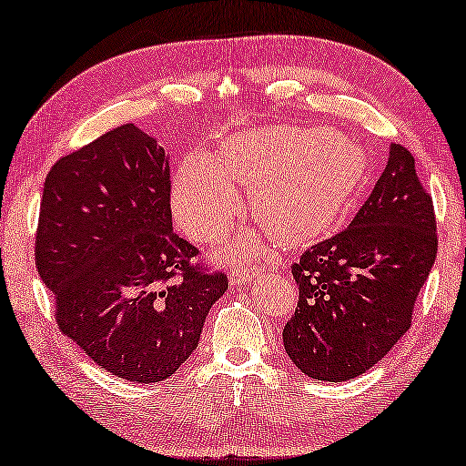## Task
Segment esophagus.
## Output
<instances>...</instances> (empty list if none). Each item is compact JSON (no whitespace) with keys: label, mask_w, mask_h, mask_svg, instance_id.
<instances>
[{"label":"esophagus","mask_w":466,"mask_h":466,"mask_svg":"<svg viewBox=\"0 0 466 466\" xmlns=\"http://www.w3.org/2000/svg\"><path fill=\"white\" fill-rule=\"evenodd\" d=\"M262 270L264 268H260V267H248V264H241V267H235L231 270V277H228V281H231L233 285H241V283L249 281V279H252V275L262 273Z\"/></svg>","instance_id":"1"}]
</instances>
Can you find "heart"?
<instances>
[{
	"instance_id": "obj_1",
	"label": "heart",
	"mask_w": 466,
	"mask_h": 466,
	"mask_svg": "<svg viewBox=\"0 0 466 466\" xmlns=\"http://www.w3.org/2000/svg\"><path fill=\"white\" fill-rule=\"evenodd\" d=\"M360 143L327 128L268 127L191 156L173 185V210L193 241L223 235L241 208L233 185H249V214L283 246L327 235L367 181Z\"/></svg>"
}]
</instances>
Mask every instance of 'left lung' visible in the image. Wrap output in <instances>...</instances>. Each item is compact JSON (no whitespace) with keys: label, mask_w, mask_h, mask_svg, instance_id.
I'll return each mask as SVG.
<instances>
[{"label":"left lung","mask_w":466,"mask_h":466,"mask_svg":"<svg viewBox=\"0 0 466 466\" xmlns=\"http://www.w3.org/2000/svg\"><path fill=\"white\" fill-rule=\"evenodd\" d=\"M435 227L412 154L391 143L383 175L350 227L291 264L299 296L283 346L304 375L346 381L396 346L438 256Z\"/></svg>","instance_id":"obj_1"}]
</instances>
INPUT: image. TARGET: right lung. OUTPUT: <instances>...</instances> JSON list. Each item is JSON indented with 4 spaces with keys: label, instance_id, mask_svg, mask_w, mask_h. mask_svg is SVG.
Returning a JSON list of instances; mask_svg holds the SVG:
<instances>
[{
    "label": "right lung",
    "instance_id": "obj_1",
    "mask_svg": "<svg viewBox=\"0 0 466 466\" xmlns=\"http://www.w3.org/2000/svg\"><path fill=\"white\" fill-rule=\"evenodd\" d=\"M173 231L164 147L123 125L62 156L43 187L35 264L56 323L127 381L168 379L198 348L223 270Z\"/></svg>",
    "mask_w": 466,
    "mask_h": 466
}]
</instances>
